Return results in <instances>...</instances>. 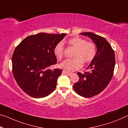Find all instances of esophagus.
I'll return each mask as SVG.
<instances>
[{
  "label": "esophagus",
  "instance_id": "34e87169",
  "mask_svg": "<svg viewBox=\"0 0 128 128\" xmlns=\"http://www.w3.org/2000/svg\"><path fill=\"white\" fill-rule=\"evenodd\" d=\"M62 74H66L67 75V76H70V75H71V74H72V73L68 72L66 71V70H63V71H62Z\"/></svg>",
  "mask_w": 128,
  "mask_h": 128
}]
</instances>
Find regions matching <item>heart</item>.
Wrapping results in <instances>:
<instances>
[{
    "label": "heart",
    "instance_id": "1",
    "mask_svg": "<svg viewBox=\"0 0 128 128\" xmlns=\"http://www.w3.org/2000/svg\"><path fill=\"white\" fill-rule=\"evenodd\" d=\"M69 46L75 49L74 58L66 59L60 64V66L68 72L74 71L82 66V62L88 63L95 58L97 48L92 42H86L84 38L75 37L67 41ZM54 54L58 60L62 59L64 54V46L62 42H58L54 46Z\"/></svg>",
    "mask_w": 128,
    "mask_h": 128
}]
</instances>
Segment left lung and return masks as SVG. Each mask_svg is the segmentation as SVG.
Here are the masks:
<instances>
[{"mask_svg":"<svg viewBox=\"0 0 128 128\" xmlns=\"http://www.w3.org/2000/svg\"><path fill=\"white\" fill-rule=\"evenodd\" d=\"M80 34L90 38L97 46L96 55L86 68L90 71L84 74L78 72L79 80L74 85V90L78 94L89 98L99 94L108 86L114 72L115 55L104 38L92 32Z\"/></svg>","mask_w":128,"mask_h":128,"instance_id":"obj_1","label":"left lung"}]
</instances>
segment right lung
Listing matches in <instances>:
<instances>
[{
  "label": "right lung",
  "instance_id": "right-lung-1",
  "mask_svg": "<svg viewBox=\"0 0 128 128\" xmlns=\"http://www.w3.org/2000/svg\"><path fill=\"white\" fill-rule=\"evenodd\" d=\"M66 35L39 33L28 36L16 47L12 57L13 75L29 96L42 98L55 90L62 70L49 67L57 63L54 48Z\"/></svg>",
  "mask_w": 128,
  "mask_h": 128
}]
</instances>
